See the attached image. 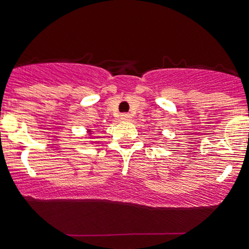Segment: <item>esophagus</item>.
Masks as SVG:
<instances>
[{
	"label": "esophagus",
	"instance_id": "esophagus-1",
	"mask_svg": "<svg viewBox=\"0 0 249 249\" xmlns=\"http://www.w3.org/2000/svg\"><path fill=\"white\" fill-rule=\"evenodd\" d=\"M131 118H132V117H131V115H128V113H122L121 115V121L123 122L131 121Z\"/></svg>",
	"mask_w": 249,
	"mask_h": 249
}]
</instances>
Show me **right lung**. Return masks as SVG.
<instances>
[{"mask_svg":"<svg viewBox=\"0 0 249 249\" xmlns=\"http://www.w3.org/2000/svg\"><path fill=\"white\" fill-rule=\"evenodd\" d=\"M91 132H92V131H91V130H89V133H90V134H91Z\"/></svg>","mask_w":249,"mask_h":249,"instance_id":"obj_1","label":"right lung"}]
</instances>
